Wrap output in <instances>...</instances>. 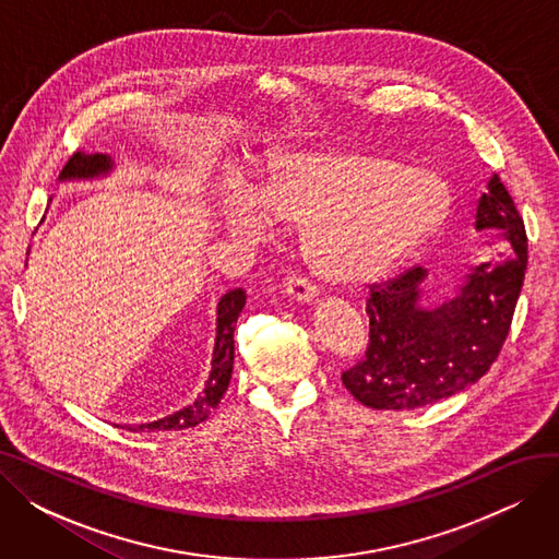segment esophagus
I'll use <instances>...</instances> for the list:
<instances>
[{
	"label": "esophagus",
	"mask_w": 559,
	"mask_h": 559,
	"mask_svg": "<svg viewBox=\"0 0 559 559\" xmlns=\"http://www.w3.org/2000/svg\"><path fill=\"white\" fill-rule=\"evenodd\" d=\"M285 292H287L292 299H297L299 304H310L319 295V289H317V285L312 281H308L306 276H297V274L295 276H287Z\"/></svg>",
	"instance_id": "34e87169"
}]
</instances>
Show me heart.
<instances>
[{"label":"heart","instance_id":"obj_1","mask_svg":"<svg viewBox=\"0 0 559 559\" xmlns=\"http://www.w3.org/2000/svg\"><path fill=\"white\" fill-rule=\"evenodd\" d=\"M449 190L426 167L396 163L358 146H310L278 156L258 197H230L228 230L262 240L276 217L304 226V253L333 283L383 276L444 224Z\"/></svg>","mask_w":559,"mask_h":559}]
</instances>
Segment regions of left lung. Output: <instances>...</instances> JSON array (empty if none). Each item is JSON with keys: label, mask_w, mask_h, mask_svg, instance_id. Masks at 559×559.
Wrapping results in <instances>:
<instances>
[{"label": "left lung", "mask_w": 559, "mask_h": 559, "mask_svg": "<svg viewBox=\"0 0 559 559\" xmlns=\"http://www.w3.org/2000/svg\"><path fill=\"white\" fill-rule=\"evenodd\" d=\"M478 230H498L506 251L476 264L460 295L424 308V267L373 283L367 297L365 360L342 373L344 388L373 409H415L449 399L483 378L503 348L527 264L525 226L493 174L478 199Z\"/></svg>", "instance_id": "obj_1"}]
</instances>
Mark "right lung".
Here are the masks:
<instances>
[{"label":"right lung","instance_id":"add662e5","mask_svg":"<svg viewBox=\"0 0 559 559\" xmlns=\"http://www.w3.org/2000/svg\"><path fill=\"white\" fill-rule=\"evenodd\" d=\"M112 167L110 158L106 154H83L76 152L70 156L66 163L61 179H93V176L106 174ZM247 295L245 289L235 287L228 289L226 295L217 304V337H215V350H213V371L209 383H205L203 394L188 407L179 409L165 419L152 421V424H142L129 430H183L192 428L201 421L209 419V415L217 407L222 401L228 383H230V373H233V358H235V344H233V333H235V321H238L242 308H245Z\"/></svg>","mask_w":559,"mask_h":559}]
</instances>
